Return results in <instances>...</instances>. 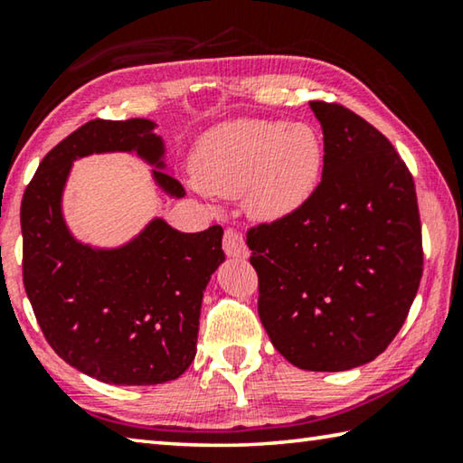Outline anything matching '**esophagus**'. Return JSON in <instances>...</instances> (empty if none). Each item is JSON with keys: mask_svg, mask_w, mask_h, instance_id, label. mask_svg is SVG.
I'll return each mask as SVG.
<instances>
[{"mask_svg": "<svg viewBox=\"0 0 463 463\" xmlns=\"http://www.w3.org/2000/svg\"><path fill=\"white\" fill-rule=\"evenodd\" d=\"M222 249L229 258H249V249L243 239V234L237 231H226L222 239Z\"/></svg>", "mask_w": 463, "mask_h": 463, "instance_id": "esophagus-1", "label": "esophagus"}]
</instances>
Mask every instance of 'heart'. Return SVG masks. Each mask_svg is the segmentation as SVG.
I'll list each match as a JSON object with an SVG mask.
<instances>
[{
  "instance_id": "1",
  "label": "heart",
  "mask_w": 463,
  "mask_h": 463,
  "mask_svg": "<svg viewBox=\"0 0 463 463\" xmlns=\"http://www.w3.org/2000/svg\"><path fill=\"white\" fill-rule=\"evenodd\" d=\"M324 137L309 123L237 119L208 131L194 156L195 189L239 197L247 214L278 222L298 212L324 175Z\"/></svg>"
}]
</instances>
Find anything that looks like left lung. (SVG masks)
<instances>
[{"label":"left lung","instance_id":"1","mask_svg":"<svg viewBox=\"0 0 463 463\" xmlns=\"http://www.w3.org/2000/svg\"><path fill=\"white\" fill-rule=\"evenodd\" d=\"M324 131L317 192L295 214L247 232L260 319L305 371L366 364L390 346L422 276L412 175L390 139L342 105L311 102Z\"/></svg>","mask_w":463,"mask_h":463}]
</instances>
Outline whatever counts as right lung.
Wrapping results in <instances>:
<instances>
[{
  "instance_id": "right-lung-1",
  "label": "right lung",
  "mask_w": 463,
  "mask_h": 463,
  "mask_svg": "<svg viewBox=\"0 0 463 463\" xmlns=\"http://www.w3.org/2000/svg\"><path fill=\"white\" fill-rule=\"evenodd\" d=\"M156 128L150 119L88 121L43 158L22 197V276L36 321L65 363L111 385L166 383L189 369L203 290L224 261L220 226L181 232L156 216L128 243L94 247L65 222L73 160L90 154H137L160 192L185 195L166 173Z\"/></svg>"
}]
</instances>
